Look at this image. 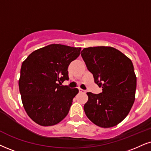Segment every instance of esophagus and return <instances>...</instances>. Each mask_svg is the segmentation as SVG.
<instances>
[{"label":"esophagus","instance_id":"esophagus-1","mask_svg":"<svg viewBox=\"0 0 151 151\" xmlns=\"http://www.w3.org/2000/svg\"><path fill=\"white\" fill-rule=\"evenodd\" d=\"M79 92H81V93H83V94H84V93L86 92H85V90H82V89H79Z\"/></svg>","mask_w":151,"mask_h":151}]
</instances>
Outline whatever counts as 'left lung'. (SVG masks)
<instances>
[{"label": "left lung", "mask_w": 151, "mask_h": 151, "mask_svg": "<svg viewBox=\"0 0 151 151\" xmlns=\"http://www.w3.org/2000/svg\"><path fill=\"white\" fill-rule=\"evenodd\" d=\"M81 56L102 92H87V117L104 128L112 127L127 117L135 100L137 77L131 59L112 47L84 48Z\"/></svg>", "instance_id": "8db88e82"}]
</instances>
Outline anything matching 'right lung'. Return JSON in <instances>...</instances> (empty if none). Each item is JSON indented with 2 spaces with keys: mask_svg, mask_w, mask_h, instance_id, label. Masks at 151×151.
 I'll use <instances>...</instances> for the list:
<instances>
[{
  "mask_svg": "<svg viewBox=\"0 0 151 151\" xmlns=\"http://www.w3.org/2000/svg\"><path fill=\"white\" fill-rule=\"evenodd\" d=\"M81 50L51 44L33 51L23 61L19 92L26 112L36 123L55 125L68 113L78 90L60 85L68 80V67L79 57Z\"/></svg>",
  "mask_w": 151,
  "mask_h": 151,
  "instance_id": "1",
  "label": "right lung"
}]
</instances>
